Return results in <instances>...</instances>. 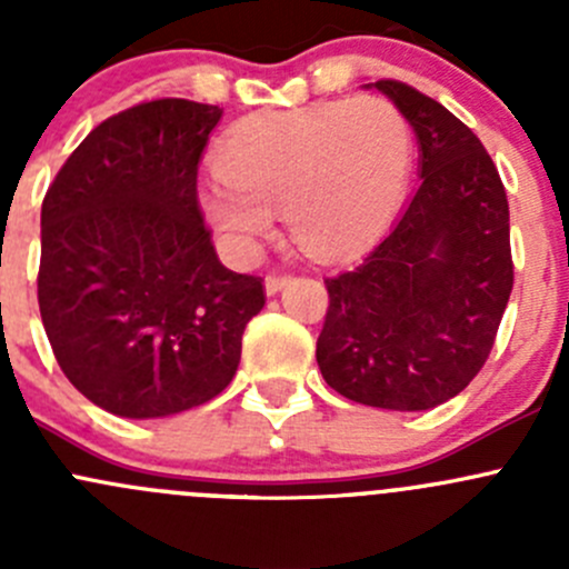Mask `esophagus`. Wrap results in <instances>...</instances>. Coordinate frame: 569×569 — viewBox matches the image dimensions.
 I'll list each match as a JSON object with an SVG mask.
<instances>
[{"mask_svg":"<svg viewBox=\"0 0 569 569\" xmlns=\"http://www.w3.org/2000/svg\"><path fill=\"white\" fill-rule=\"evenodd\" d=\"M286 283H289V274H267L263 289H267V295H278Z\"/></svg>","mask_w":569,"mask_h":569,"instance_id":"esophagus-1","label":"esophagus"}]
</instances>
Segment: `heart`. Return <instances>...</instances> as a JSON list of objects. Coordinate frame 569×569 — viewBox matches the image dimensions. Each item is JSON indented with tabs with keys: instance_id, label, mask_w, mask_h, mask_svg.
<instances>
[{
	"instance_id": "heart-1",
	"label": "heart",
	"mask_w": 569,
	"mask_h": 569,
	"mask_svg": "<svg viewBox=\"0 0 569 569\" xmlns=\"http://www.w3.org/2000/svg\"><path fill=\"white\" fill-rule=\"evenodd\" d=\"M217 164L198 206L239 258L272 233L274 209L302 250L338 258L380 237L399 209L410 129L375 96L261 112L226 137Z\"/></svg>"
}]
</instances>
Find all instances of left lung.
<instances>
[{
  "label": "left lung",
  "mask_w": 569,
  "mask_h": 569,
  "mask_svg": "<svg viewBox=\"0 0 569 569\" xmlns=\"http://www.w3.org/2000/svg\"><path fill=\"white\" fill-rule=\"evenodd\" d=\"M418 140V181L386 239L327 278L317 363L332 391L382 410H432L479 375L512 295L509 203L479 137L410 84H369Z\"/></svg>",
  "instance_id": "left-lung-1"
}]
</instances>
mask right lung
<instances>
[{
    "instance_id": "right-lung-1",
    "label": "right lung",
    "mask_w": 569,
    "mask_h": 569,
    "mask_svg": "<svg viewBox=\"0 0 569 569\" xmlns=\"http://www.w3.org/2000/svg\"><path fill=\"white\" fill-rule=\"evenodd\" d=\"M222 109L159 99L112 114L40 209L38 306L62 375L120 418H168L228 388L261 278L217 258L198 164Z\"/></svg>"
}]
</instances>
